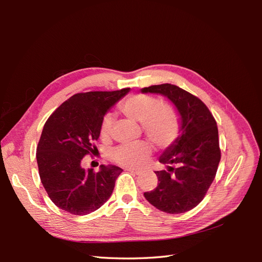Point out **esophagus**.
Listing matches in <instances>:
<instances>
[{
    "mask_svg": "<svg viewBox=\"0 0 262 262\" xmlns=\"http://www.w3.org/2000/svg\"><path fill=\"white\" fill-rule=\"evenodd\" d=\"M126 170H128V171H130V172H133V173H136V175H139V173H140V171H139V170H137V169H134V168H126Z\"/></svg>",
    "mask_w": 262,
    "mask_h": 262,
    "instance_id": "34e87169",
    "label": "esophagus"
}]
</instances>
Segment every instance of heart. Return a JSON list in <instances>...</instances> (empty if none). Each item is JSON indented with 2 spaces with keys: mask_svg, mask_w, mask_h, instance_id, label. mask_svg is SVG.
<instances>
[{
  "mask_svg": "<svg viewBox=\"0 0 262 262\" xmlns=\"http://www.w3.org/2000/svg\"><path fill=\"white\" fill-rule=\"evenodd\" d=\"M121 112L130 119L142 124L145 136L160 147L171 145L179 134V120L171 107L160 105L158 100L145 94H137L125 99L120 105ZM114 124V117L106 115L100 124L102 138H108ZM150 154L148 144H123L114 148L113 161L126 167H139Z\"/></svg>",
  "mask_w": 262,
  "mask_h": 262,
  "instance_id": "heart-1",
  "label": "heart"
}]
</instances>
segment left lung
I'll return each mask as SVG.
<instances>
[{
	"label": "left lung",
	"instance_id": "8db88e82",
	"mask_svg": "<svg viewBox=\"0 0 262 262\" xmlns=\"http://www.w3.org/2000/svg\"><path fill=\"white\" fill-rule=\"evenodd\" d=\"M141 92L167 97L180 116V136L160 157L167 169L155 171L157 187L144 196L165 213H185L203 200L215 178L221 160L216 121L201 99L176 85H152Z\"/></svg>",
	"mask_w": 262,
	"mask_h": 262
}]
</instances>
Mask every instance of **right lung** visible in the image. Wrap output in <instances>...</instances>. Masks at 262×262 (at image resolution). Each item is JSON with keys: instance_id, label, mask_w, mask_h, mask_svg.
Returning a JSON list of instances; mask_svg holds the SVG:
<instances>
[{"instance_id": "right-lung-1", "label": "right lung", "mask_w": 262, "mask_h": 262, "mask_svg": "<svg viewBox=\"0 0 262 262\" xmlns=\"http://www.w3.org/2000/svg\"><path fill=\"white\" fill-rule=\"evenodd\" d=\"M130 92H87L73 95L54 110L43 125L37 146L40 180L51 201L74 215H86L99 209L112 195L122 169L100 166L84 169L82 160L97 147L104 116Z\"/></svg>"}]
</instances>
